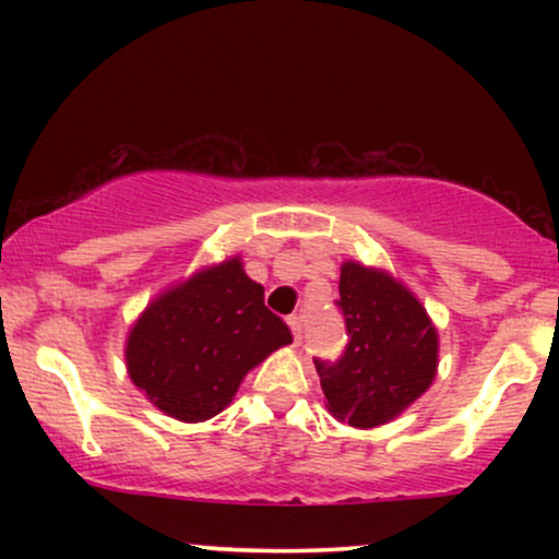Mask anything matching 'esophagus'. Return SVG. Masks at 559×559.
<instances>
[{"label": "esophagus", "mask_w": 559, "mask_h": 559, "mask_svg": "<svg viewBox=\"0 0 559 559\" xmlns=\"http://www.w3.org/2000/svg\"><path fill=\"white\" fill-rule=\"evenodd\" d=\"M288 329L294 333V344L301 342V318L299 316H292L288 318Z\"/></svg>", "instance_id": "obj_1"}]
</instances>
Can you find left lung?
<instances>
[{"label": "left lung", "instance_id": "obj_1", "mask_svg": "<svg viewBox=\"0 0 559 559\" xmlns=\"http://www.w3.org/2000/svg\"><path fill=\"white\" fill-rule=\"evenodd\" d=\"M346 346L316 357L329 409L355 428H376L409 407L436 376L433 323L413 294L386 273L346 262L338 278Z\"/></svg>", "mask_w": 559, "mask_h": 559}]
</instances>
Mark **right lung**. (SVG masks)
Masks as SVG:
<instances>
[{"label": "right lung", "instance_id": "add662e5", "mask_svg": "<svg viewBox=\"0 0 559 559\" xmlns=\"http://www.w3.org/2000/svg\"><path fill=\"white\" fill-rule=\"evenodd\" d=\"M292 331L239 260L194 275L146 307L126 346L131 381L170 418L197 423L234 400L241 378Z\"/></svg>", "mask_w": 559, "mask_h": 559}]
</instances>
